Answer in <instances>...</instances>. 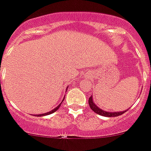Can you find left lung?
Segmentation results:
<instances>
[{"mask_svg":"<svg viewBox=\"0 0 151 151\" xmlns=\"http://www.w3.org/2000/svg\"><path fill=\"white\" fill-rule=\"evenodd\" d=\"M88 104L90 105L91 109L93 111H95V113L99 114L100 116H105V117H116V116H119L120 115H122L124 112L127 111V110H125V111H105V110H102L94 102V100H93L92 95L89 98V100H88Z\"/></svg>","mask_w":151,"mask_h":151,"instance_id":"obj_1","label":"left lung"}]
</instances>
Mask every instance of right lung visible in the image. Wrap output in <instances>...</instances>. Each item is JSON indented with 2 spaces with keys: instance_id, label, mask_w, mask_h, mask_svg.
<instances>
[{
  "instance_id": "obj_1",
  "label": "right lung",
  "mask_w": 151,
  "mask_h": 151,
  "mask_svg": "<svg viewBox=\"0 0 151 151\" xmlns=\"http://www.w3.org/2000/svg\"><path fill=\"white\" fill-rule=\"evenodd\" d=\"M67 88H68V87H67V88L66 91H67ZM64 99H65V96L63 97V100H62V101H61V102H60V104H59V105H58V106H57V107H56V108H55V109H53L51 110V111H48V112H46V113L39 114V115H34V116H47V115H50V114L53 113V112H55V111H57V110L59 109V108L60 107L61 104H62L63 101V100H64Z\"/></svg>"
}]
</instances>
